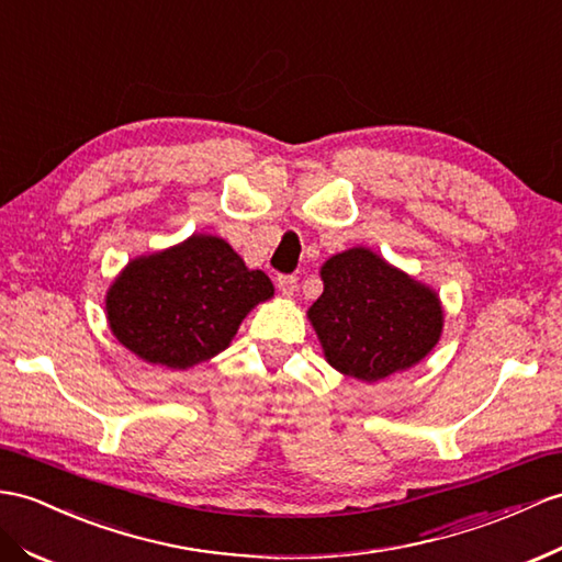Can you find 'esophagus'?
Segmentation results:
<instances>
[{
  "label": "esophagus",
  "mask_w": 562,
  "mask_h": 562,
  "mask_svg": "<svg viewBox=\"0 0 562 562\" xmlns=\"http://www.w3.org/2000/svg\"><path fill=\"white\" fill-rule=\"evenodd\" d=\"M277 285L283 295H293L297 291V279L293 277V273H281V277L277 279Z\"/></svg>",
  "instance_id": "34e87169"
}]
</instances>
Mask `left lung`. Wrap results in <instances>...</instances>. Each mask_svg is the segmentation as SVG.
<instances>
[{"label":"left lung","instance_id":"left-lung-1","mask_svg":"<svg viewBox=\"0 0 562 562\" xmlns=\"http://www.w3.org/2000/svg\"><path fill=\"white\" fill-rule=\"evenodd\" d=\"M322 279L324 293L307 314L338 372L386 379L419 362L439 340V297L374 252H340L322 267Z\"/></svg>","mask_w":562,"mask_h":562}]
</instances>
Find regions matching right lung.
<instances>
[{
    "instance_id": "add662e5",
    "label": "right lung",
    "mask_w": 562,
    "mask_h": 562,
    "mask_svg": "<svg viewBox=\"0 0 562 562\" xmlns=\"http://www.w3.org/2000/svg\"><path fill=\"white\" fill-rule=\"evenodd\" d=\"M271 295L267 273L250 271L228 243L193 236L131 262L109 289L106 317L145 362L186 369L222 352L245 314Z\"/></svg>"
}]
</instances>
